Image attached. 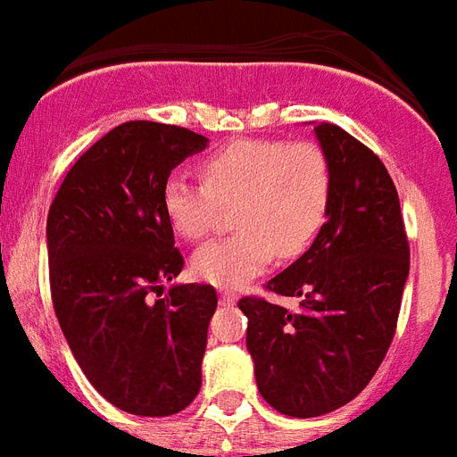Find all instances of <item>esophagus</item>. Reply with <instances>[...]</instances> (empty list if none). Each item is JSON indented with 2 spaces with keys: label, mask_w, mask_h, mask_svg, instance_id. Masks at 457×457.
I'll return each instance as SVG.
<instances>
[{
  "label": "esophagus",
  "mask_w": 457,
  "mask_h": 457,
  "mask_svg": "<svg viewBox=\"0 0 457 457\" xmlns=\"http://www.w3.org/2000/svg\"><path fill=\"white\" fill-rule=\"evenodd\" d=\"M219 302H221V306H233L238 302V295L231 290H221L219 292Z\"/></svg>",
  "instance_id": "34e87169"
}]
</instances>
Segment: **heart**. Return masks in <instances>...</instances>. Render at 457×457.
<instances>
[{"label": "heart", "mask_w": 457, "mask_h": 457, "mask_svg": "<svg viewBox=\"0 0 457 457\" xmlns=\"http://www.w3.org/2000/svg\"><path fill=\"white\" fill-rule=\"evenodd\" d=\"M205 184L174 174L162 188L171 228L186 240L205 238L219 205H233L231 238L212 240L193 254V273L217 287H243L264 273L276 254L292 259L326 224L332 170L319 144L245 138L203 162Z\"/></svg>", "instance_id": "obj_1"}]
</instances>
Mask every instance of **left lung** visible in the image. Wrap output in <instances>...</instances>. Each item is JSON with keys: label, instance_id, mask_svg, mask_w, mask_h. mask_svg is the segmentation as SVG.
<instances>
[{"label": "left lung", "instance_id": "left-lung-1", "mask_svg": "<svg viewBox=\"0 0 457 457\" xmlns=\"http://www.w3.org/2000/svg\"><path fill=\"white\" fill-rule=\"evenodd\" d=\"M313 131L332 170L326 224L266 283L302 297V312L257 297L238 302L259 394L290 418L337 411L366 389L392 345L411 271L399 193L382 160L337 125Z\"/></svg>", "mask_w": 457, "mask_h": 457}]
</instances>
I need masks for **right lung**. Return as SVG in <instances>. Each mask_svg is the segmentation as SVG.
Segmentation results:
<instances>
[{
    "label": "right lung",
    "mask_w": 457,
    "mask_h": 457,
    "mask_svg": "<svg viewBox=\"0 0 457 457\" xmlns=\"http://www.w3.org/2000/svg\"><path fill=\"white\" fill-rule=\"evenodd\" d=\"M203 134L134 120L71 167L46 219L51 299L72 356L112 406L141 418L184 411L200 392L217 292L177 283L184 257L162 207L171 170Z\"/></svg>",
    "instance_id": "add662e5"
}]
</instances>
